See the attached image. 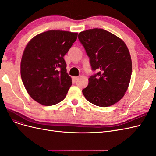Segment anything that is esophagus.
Returning a JSON list of instances; mask_svg holds the SVG:
<instances>
[{"label":"esophagus","instance_id":"34e87169","mask_svg":"<svg viewBox=\"0 0 156 156\" xmlns=\"http://www.w3.org/2000/svg\"><path fill=\"white\" fill-rule=\"evenodd\" d=\"M79 77L78 76H74V77H73V81H77V80L79 79Z\"/></svg>","mask_w":156,"mask_h":156}]
</instances>
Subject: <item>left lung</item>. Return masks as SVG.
Wrapping results in <instances>:
<instances>
[{"mask_svg": "<svg viewBox=\"0 0 156 156\" xmlns=\"http://www.w3.org/2000/svg\"><path fill=\"white\" fill-rule=\"evenodd\" d=\"M78 38L89 56L92 69L99 71L88 79L83 95L99 107L115 104L125 95L131 76L132 62L127 45L120 37L102 29L81 32Z\"/></svg>", "mask_w": 156, "mask_h": 156, "instance_id": "left-lung-1", "label": "left lung"}]
</instances>
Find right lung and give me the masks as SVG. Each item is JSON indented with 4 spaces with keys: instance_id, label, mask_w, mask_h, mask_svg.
I'll return each mask as SVG.
<instances>
[{
    "instance_id": "1",
    "label": "right lung",
    "mask_w": 156,
    "mask_h": 156,
    "mask_svg": "<svg viewBox=\"0 0 156 156\" xmlns=\"http://www.w3.org/2000/svg\"><path fill=\"white\" fill-rule=\"evenodd\" d=\"M77 34L51 30L35 36L26 45L21 61V76L28 94L37 103L53 105L66 96L72 82L64 56Z\"/></svg>"
}]
</instances>
